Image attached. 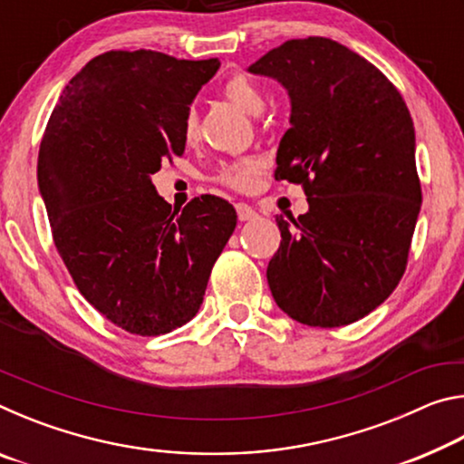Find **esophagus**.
<instances>
[{"label":"esophagus","mask_w":464,"mask_h":464,"mask_svg":"<svg viewBox=\"0 0 464 464\" xmlns=\"http://www.w3.org/2000/svg\"><path fill=\"white\" fill-rule=\"evenodd\" d=\"M237 217H239V221H251V218H256L257 217V213H256V208H251L249 204H246V202H239L237 207Z\"/></svg>","instance_id":"34e87169"}]
</instances>
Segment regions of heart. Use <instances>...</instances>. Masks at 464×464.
<instances>
[{"instance_id":"obj_1","label":"heart","mask_w":464,"mask_h":464,"mask_svg":"<svg viewBox=\"0 0 464 464\" xmlns=\"http://www.w3.org/2000/svg\"><path fill=\"white\" fill-rule=\"evenodd\" d=\"M223 96L233 102L235 106L246 110L247 114H260L266 104L264 92L256 82H251L246 75H233L223 85ZM182 135L186 143L198 137V112L196 108H188L182 122ZM262 174V161L256 157H241V160L227 161L218 168L217 179L233 190H251L256 184L257 176Z\"/></svg>"}]
</instances>
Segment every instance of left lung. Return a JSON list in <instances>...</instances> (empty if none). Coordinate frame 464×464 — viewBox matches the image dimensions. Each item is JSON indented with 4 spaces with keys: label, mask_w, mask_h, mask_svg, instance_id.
I'll use <instances>...</instances> for the list:
<instances>
[{
    "label": "left lung",
    "mask_w": 464,
    "mask_h": 464,
    "mask_svg": "<svg viewBox=\"0 0 464 464\" xmlns=\"http://www.w3.org/2000/svg\"><path fill=\"white\" fill-rule=\"evenodd\" d=\"M249 73L288 92L274 178L301 184L309 202L290 223L276 217L274 301L311 327L354 324L395 290L410 256L421 207L410 110L372 63L332 38L286 41Z\"/></svg>",
    "instance_id": "left-lung-1"
}]
</instances>
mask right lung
Listing matches in <instances>:
<instances>
[{
    "instance_id": "add662e5",
    "label": "right lung",
    "mask_w": 464,
    "mask_h": 464,
    "mask_svg": "<svg viewBox=\"0 0 464 464\" xmlns=\"http://www.w3.org/2000/svg\"><path fill=\"white\" fill-rule=\"evenodd\" d=\"M218 59L108 51L65 85L38 151L53 241L93 309L129 334L161 335L198 313L237 225L213 194L182 213L151 176L182 155V122Z\"/></svg>"
}]
</instances>
